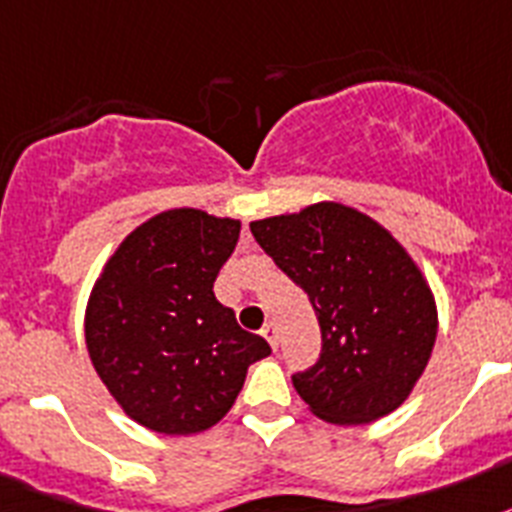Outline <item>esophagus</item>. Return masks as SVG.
I'll return each mask as SVG.
<instances>
[{"mask_svg":"<svg viewBox=\"0 0 512 512\" xmlns=\"http://www.w3.org/2000/svg\"><path fill=\"white\" fill-rule=\"evenodd\" d=\"M263 336L268 339V344L273 347V350H278V328L273 326V323H265L263 326Z\"/></svg>","mask_w":512,"mask_h":512,"instance_id":"1","label":"esophagus"}]
</instances>
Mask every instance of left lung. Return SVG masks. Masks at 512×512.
<instances>
[{
  "instance_id": "left-lung-1",
  "label": "left lung",
  "mask_w": 512,
  "mask_h": 512,
  "mask_svg": "<svg viewBox=\"0 0 512 512\" xmlns=\"http://www.w3.org/2000/svg\"><path fill=\"white\" fill-rule=\"evenodd\" d=\"M249 228L318 315L321 355L292 376L307 407L339 426L397 410L436 342L434 297L400 242L336 202Z\"/></svg>"
}]
</instances>
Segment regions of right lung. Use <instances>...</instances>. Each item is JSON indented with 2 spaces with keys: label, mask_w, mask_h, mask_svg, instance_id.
<instances>
[{
  "label": "right lung",
  "mask_w": 512,
  "mask_h": 512,
  "mask_svg": "<svg viewBox=\"0 0 512 512\" xmlns=\"http://www.w3.org/2000/svg\"><path fill=\"white\" fill-rule=\"evenodd\" d=\"M239 220L168 210L126 236L86 307V347L99 378L136 423L186 436L223 418L247 368L270 355L236 323L213 284Z\"/></svg>",
  "instance_id": "1"
}]
</instances>
